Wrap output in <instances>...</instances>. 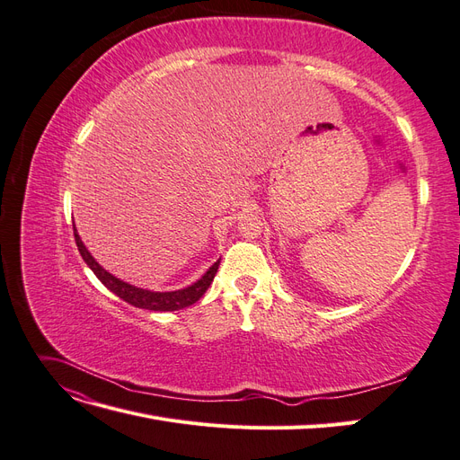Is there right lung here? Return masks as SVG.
<instances>
[{"label": "right lung", "mask_w": 460, "mask_h": 460, "mask_svg": "<svg viewBox=\"0 0 460 460\" xmlns=\"http://www.w3.org/2000/svg\"><path fill=\"white\" fill-rule=\"evenodd\" d=\"M75 240H76V247L84 259V262L92 269V272L100 278L102 284L113 291L117 297H120L122 301H127L137 309H147V311H178V309H186L190 305L196 303L205 291L207 288L211 286L213 278L218 270V264L220 259L213 264V267H208V270L199 278L198 282H193L191 286L184 288V289H176V291H151V289H142V288H136L128 282H122L120 278L113 276L111 272H107L100 262H97L92 253L86 249L84 242L80 240L78 232L75 230Z\"/></svg>", "instance_id": "add662e5"}]
</instances>
